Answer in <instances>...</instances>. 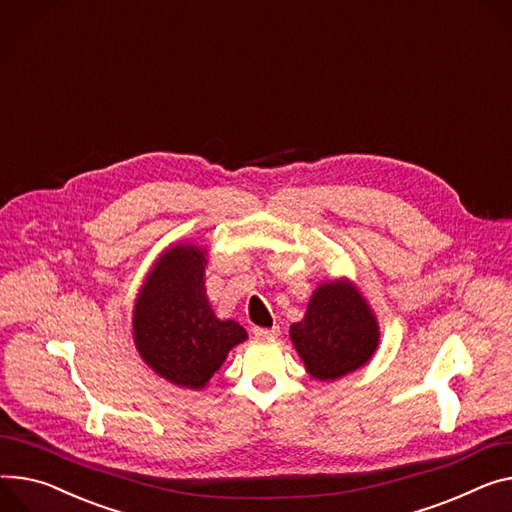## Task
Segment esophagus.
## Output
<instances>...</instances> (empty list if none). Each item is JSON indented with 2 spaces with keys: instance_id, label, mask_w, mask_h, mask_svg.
Masks as SVG:
<instances>
[{
  "instance_id": "esophagus-1",
  "label": "esophagus",
  "mask_w": 512,
  "mask_h": 512,
  "mask_svg": "<svg viewBox=\"0 0 512 512\" xmlns=\"http://www.w3.org/2000/svg\"><path fill=\"white\" fill-rule=\"evenodd\" d=\"M254 336L260 340H272L279 336V326H272V328H254Z\"/></svg>"
}]
</instances>
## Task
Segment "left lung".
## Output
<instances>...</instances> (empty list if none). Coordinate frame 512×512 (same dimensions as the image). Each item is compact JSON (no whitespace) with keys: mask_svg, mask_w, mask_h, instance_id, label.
<instances>
[{"mask_svg":"<svg viewBox=\"0 0 512 512\" xmlns=\"http://www.w3.org/2000/svg\"><path fill=\"white\" fill-rule=\"evenodd\" d=\"M289 336L313 379L336 381L373 359L381 332L361 289L342 277L316 287L303 320L291 324Z\"/></svg>","mask_w":512,"mask_h":512,"instance_id":"left-lung-1","label":"left lung"}]
</instances>
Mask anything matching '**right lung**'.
<instances>
[{"label": "right lung", "instance_id": "obj_1", "mask_svg": "<svg viewBox=\"0 0 512 512\" xmlns=\"http://www.w3.org/2000/svg\"><path fill=\"white\" fill-rule=\"evenodd\" d=\"M207 248L178 242L151 264L133 305V342L143 363L176 387L201 391L229 350L248 340L235 320H219L205 287Z\"/></svg>", "mask_w": 512, "mask_h": 512}]
</instances>
